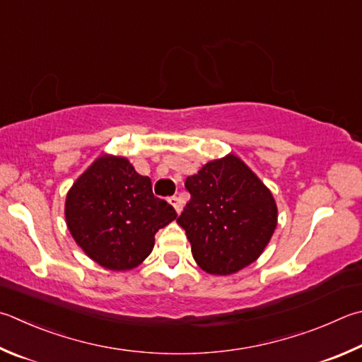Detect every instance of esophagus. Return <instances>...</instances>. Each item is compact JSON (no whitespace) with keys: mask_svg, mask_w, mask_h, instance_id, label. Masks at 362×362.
Listing matches in <instances>:
<instances>
[{"mask_svg":"<svg viewBox=\"0 0 362 362\" xmlns=\"http://www.w3.org/2000/svg\"><path fill=\"white\" fill-rule=\"evenodd\" d=\"M168 201H169L170 206H173V207L175 209V212H177V214H180V212H182L183 204H182V201H180L179 198H177V196H170V198H169Z\"/></svg>","mask_w":362,"mask_h":362,"instance_id":"1","label":"esophagus"}]
</instances>
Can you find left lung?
Listing matches in <instances>:
<instances>
[{
  "label": "left lung",
  "mask_w": 362,
  "mask_h": 362,
  "mask_svg": "<svg viewBox=\"0 0 362 362\" xmlns=\"http://www.w3.org/2000/svg\"><path fill=\"white\" fill-rule=\"evenodd\" d=\"M185 187L192 199L177 223L202 271L231 275L259 258L277 228V204L239 156L209 161Z\"/></svg>",
  "instance_id": "8db88e82"
}]
</instances>
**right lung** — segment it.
<instances>
[{"label": "right lung", "instance_id": "add662e5", "mask_svg": "<svg viewBox=\"0 0 362 362\" xmlns=\"http://www.w3.org/2000/svg\"><path fill=\"white\" fill-rule=\"evenodd\" d=\"M64 216L88 258L110 271H129L152 253L155 234L177 214L127 158L103 155L71 187Z\"/></svg>", "mask_w": 362, "mask_h": 362}]
</instances>
